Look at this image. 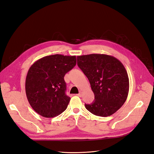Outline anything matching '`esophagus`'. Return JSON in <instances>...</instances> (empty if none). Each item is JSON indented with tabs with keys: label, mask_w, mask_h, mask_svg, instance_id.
<instances>
[{
	"label": "esophagus",
	"mask_w": 154,
	"mask_h": 154,
	"mask_svg": "<svg viewBox=\"0 0 154 154\" xmlns=\"http://www.w3.org/2000/svg\"><path fill=\"white\" fill-rule=\"evenodd\" d=\"M77 96H79V97H82V91L79 92V93L77 94Z\"/></svg>",
	"instance_id": "esophagus-1"
}]
</instances>
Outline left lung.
Here are the masks:
<instances>
[{
  "label": "left lung",
  "mask_w": 154,
  "mask_h": 154,
  "mask_svg": "<svg viewBox=\"0 0 154 154\" xmlns=\"http://www.w3.org/2000/svg\"><path fill=\"white\" fill-rule=\"evenodd\" d=\"M77 65L88 77L94 100L85 104L93 114L108 117L124 105L129 93L127 71L115 57L103 54L77 56Z\"/></svg>",
  "instance_id": "1"
}]
</instances>
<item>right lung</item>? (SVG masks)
<instances>
[{
  "label": "right lung",
  "mask_w": 154,
  "mask_h": 154,
  "mask_svg": "<svg viewBox=\"0 0 154 154\" xmlns=\"http://www.w3.org/2000/svg\"><path fill=\"white\" fill-rule=\"evenodd\" d=\"M76 65L75 56L43 57L30 66L25 81L26 97L32 109L46 118L64 112L70 98L65 94V74Z\"/></svg>",
  "instance_id": "1"
}]
</instances>
